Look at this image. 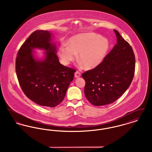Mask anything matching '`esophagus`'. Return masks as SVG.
<instances>
[{"label":"esophagus","mask_w":152,"mask_h":152,"mask_svg":"<svg viewBox=\"0 0 152 152\" xmlns=\"http://www.w3.org/2000/svg\"><path fill=\"white\" fill-rule=\"evenodd\" d=\"M80 76H81V73L79 72L76 71V72L75 73V77L76 78H78V77H79Z\"/></svg>","instance_id":"1"}]
</instances>
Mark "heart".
Wrapping results in <instances>:
<instances>
[{
	"mask_svg": "<svg viewBox=\"0 0 152 152\" xmlns=\"http://www.w3.org/2000/svg\"><path fill=\"white\" fill-rule=\"evenodd\" d=\"M68 45L63 44L58 49L62 63L68 65L76 58L87 69L100 65L109 48L108 40L92 32L79 34L70 37Z\"/></svg>",
	"mask_w": 152,
	"mask_h": 152,
	"instance_id": "1",
	"label": "heart"
}]
</instances>
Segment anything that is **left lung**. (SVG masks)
I'll list each match as a JSON object with an SVG mask.
<instances>
[{"label": "left lung", "instance_id": "left-lung-1", "mask_svg": "<svg viewBox=\"0 0 152 152\" xmlns=\"http://www.w3.org/2000/svg\"><path fill=\"white\" fill-rule=\"evenodd\" d=\"M117 43L101 64L82 75L84 93L95 106L113 102L127 90L134 76L135 57L130 44L114 29Z\"/></svg>", "mask_w": 152, "mask_h": 152}]
</instances>
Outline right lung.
I'll return each mask as SVG.
<instances>
[{"mask_svg": "<svg viewBox=\"0 0 152 152\" xmlns=\"http://www.w3.org/2000/svg\"><path fill=\"white\" fill-rule=\"evenodd\" d=\"M51 32L37 30L18 51L16 72L26 96L36 104L55 107L63 100L75 70L60 63ZM35 49L44 50L45 57L34 56Z\"/></svg>", "mask_w": 152, "mask_h": 152, "instance_id": "add662e5", "label": "right lung"}]
</instances>
